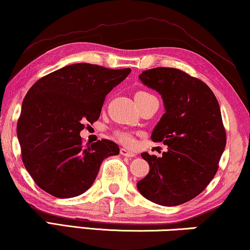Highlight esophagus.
I'll return each instance as SVG.
<instances>
[{
    "mask_svg": "<svg viewBox=\"0 0 250 250\" xmlns=\"http://www.w3.org/2000/svg\"><path fill=\"white\" fill-rule=\"evenodd\" d=\"M121 155L125 156V157H129V158H131V157H134L135 156V153L133 152V151H129V150H127V149L122 148L121 149Z\"/></svg>",
    "mask_w": 250,
    "mask_h": 250,
    "instance_id": "obj_1",
    "label": "esophagus"
}]
</instances>
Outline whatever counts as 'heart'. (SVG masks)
<instances>
[{"mask_svg": "<svg viewBox=\"0 0 250 250\" xmlns=\"http://www.w3.org/2000/svg\"><path fill=\"white\" fill-rule=\"evenodd\" d=\"M138 94H142V95H146V94H149L146 93V92H138L135 95ZM116 136H117L118 140L121 142L124 143V145H132L133 142H134V140H133V136L129 134L128 132H125V131H118L117 133H116Z\"/></svg>", "mask_w": 250, "mask_h": 250, "instance_id": "obj_1", "label": "heart"}]
</instances>
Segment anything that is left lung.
<instances>
[{"mask_svg":"<svg viewBox=\"0 0 250 250\" xmlns=\"http://www.w3.org/2000/svg\"><path fill=\"white\" fill-rule=\"evenodd\" d=\"M140 81L162 95L165 114L151 140L168 146L162 157L141 153L150 170L136 187L162 206H177L203 192L217 172L227 145L220 104L204 82L175 68H153Z\"/></svg>","mask_w":250,"mask_h":250,"instance_id":"8db88e82","label":"left lung"}]
</instances>
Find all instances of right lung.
<instances>
[{
	"label": "right lung",
	"instance_id": "right-lung-1",
	"mask_svg": "<svg viewBox=\"0 0 250 250\" xmlns=\"http://www.w3.org/2000/svg\"><path fill=\"white\" fill-rule=\"evenodd\" d=\"M91 63L60 68L36 82L22 101L17 124L22 163L41 189L73 198L90 189L104 159L119 153L110 140L84 146V123L100 117L104 98L128 74Z\"/></svg>",
	"mask_w": 250,
	"mask_h": 250
}]
</instances>
